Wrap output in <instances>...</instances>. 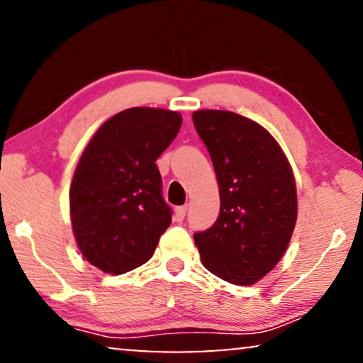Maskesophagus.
Instances as JSON below:
<instances>
[{"mask_svg": "<svg viewBox=\"0 0 363 363\" xmlns=\"http://www.w3.org/2000/svg\"><path fill=\"white\" fill-rule=\"evenodd\" d=\"M185 215H186V206L185 205L175 208V220L177 221H183V218H185Z\"/></svg>", "mask_w": 363, "mask_h": 363, "instance_id": "34e87169", "label": "esophagus"}]
</instances>
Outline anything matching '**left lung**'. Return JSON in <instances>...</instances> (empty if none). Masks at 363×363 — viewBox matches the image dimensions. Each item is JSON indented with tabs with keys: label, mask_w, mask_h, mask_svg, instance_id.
Masks as SVG:
<instances>
[{
	"label": "left lung",
	"mask_w": 363,
	"mask_h": 363,
	"mask_svg": "<svg viewBox=\"0 0 363 363\" xmlns=\"http://www.w3.org/2000/svg\"><path fill=\"white\" fill-rule=\"evenodd\" d=\"M193 123L210 152L220 186V215L195 233L203 266L223 281L251 286L272 271L297 220L296 182L274 137L251 118L196 111Z\"/></svg>",
	"instance_id": "8db88e82"
}]
</instances>
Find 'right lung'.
<instances>
[{"label": "right lung", "instance_id": "obj_1", "mask_svg": "<svg viewBox=\"0 0 363 363\" xmlns=\"http://www.w3.org/2000/svg\"><path fill=\"white\" fill-rule=\"evenodd\" d=\"M180 127L178 112L127 108L102 123L77 163L69 191L72 231L82 256L107 274L145 264L170 226L155 162Z\"/></svg>", "mask_w": 363, "mask_h": 363}]
</instances>
